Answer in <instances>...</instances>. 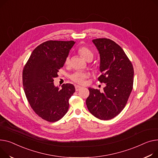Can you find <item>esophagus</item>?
<instances>
[{
  "instance_id": "esophagus-1",
  "label": "esophagus",
  "mask_w": 158,
  "mask_h": 158,
  "mask_svg": "<svg viewBox=\"0 0 158 158\" xmlns=\"http://www.w3.org/2000/svg\"><path fill=\"white\" fill-rule=\"evenodd\" d=\"M75 88H76V91H79V90H80L81 88H82V87L81 86H79V85H76L75 86Z\"/></svg>"
}]
</instances>
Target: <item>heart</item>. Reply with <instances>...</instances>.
I'll return each instance as SVG.
<instances>
[{"label": "heart", "mask_w": 158, "mask_h": 158, "mask_svg": "<svg viewBox=\"0 0 158 158\" xmlns=\"http://www.w3.org/2000/svg\"><path fill=\"white\" fill-rule=\"evenodd\" d=\"M79 53L87 61L92 60L93 58V51L86 46H81L78 49ZM70 64V58L67 56L65 61V64L68 65ZM89 74L86 72H84L81 71H77L73 73L70 76V79L76 83L79 84V85H84L86 82V79L88 77Z\"/></svg>", "instance_id": "obj_1"}]
</instances>
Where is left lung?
Segmentation results:
<instances>
[{
    "mask_svg": "<svg viewBox=\"0 0 158 158\" xmlns=\"http://www.w3.org/2000/svg\"><path fill=\"white\" fill-rule=\"evenodd\" d=\"M100 56L98 78L106 83L103 91L89 88L86 99L89 111L101 120L115 118L123 110L133 89L134 70L131 61L123 49L114 41L106 38L93 40Z\"/></svg>",
    "mask_w": 158,
    "mask_h": 158,
    "instance_id": "obj_1",
    "label": "left lung"
}]
</instances>
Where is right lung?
<instances>
[{"instance_id": "right-lung-1", "label": "right lung", "mask_w": 158, "mask_h": 158, "mask_svg": "<svg viewBox=\"0 0 158 158\" xmlns=\"http://www.w3.org/2000/svg\"><path fill=\"white\" fill-rule=\"evenodd\" d=\"M74 44L73 40L46 41L34 49L24 66L23 86L27 100L35 113L48 122L64 116L76 91L72 84H64L59 89L53 83Z\"/></svg>"}]
</instances>
